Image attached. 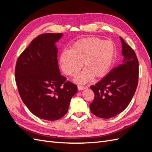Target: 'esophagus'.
<instances>
[{"label": "esophagus", "instance_id": "34e87169", "mask_svg": "<svg viewBox=\"0 0 152 152\" xmlns=\"http://www.w3.org/2000/svg\"><path fill=\"white\" fill-rule=\"evenodd\" d=\"M77 88L78 90L79 91H82V90H84L86 89V87L84 86H77Z\"/></svg>", "mask_w": 152, "mask_h": 152}]
</instances>
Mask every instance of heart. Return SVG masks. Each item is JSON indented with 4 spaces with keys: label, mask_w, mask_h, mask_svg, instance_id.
<instances>
[{
    "label": "heart",
    "mask_w": 152,
    "mask_h": 152,
    "mask_svg": "<svg viewBox=\"0 0 152 152\" xmlns=\"http://www.w3.org/2000/svg\"><path fill=\"white\" fill-rule=\"evenodd\" d=\"M115 55V45L112 41L91 37L76 41L70 50H63L59 63L64 73L70 77L79 72L82 63L84 70L75 77V82L84 84L93 77L99 79L107 75Z\"/></svg>",
    "instance_id": "obj_1"
}]
</instances>
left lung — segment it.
<instances>
[{
    "instance_id": "8db88e82",
    "label": "left lung",
    "mask_w": 152,
    "mask_h": 152,
    "mask_svg": "<svg viewBox=\"0 0 152 152\" xmlns=\"http://www.w3.org/2000/svg\"><path fill=\"white\" fill-rule=\"evenodd\" d=\"M121 63L112 68L98 83L91 86L95 97L89 107L96 116L110 118L126 108L134 96L138 82L139 64L135 53L120 37Z\"/></svg>"
}]
</instances>
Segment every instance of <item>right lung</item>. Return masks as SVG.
<instances>
[{"label":"right lung","mask_w":152,"mask_h":152,"mask_svg":"<svg viewBox=\"0 0 152 152\" xmlns=\"http://www.w3.org/2000/svg\"><path fill=\"white\" fill-rule=\"evenodd\" d=\"M63 34L40 35L18 58L16 82L23 102L37 117L56 121L66 113L76 85L59 71L56 43Z\"/></svg>","instance_id":"obj_1"}]
</instances>
